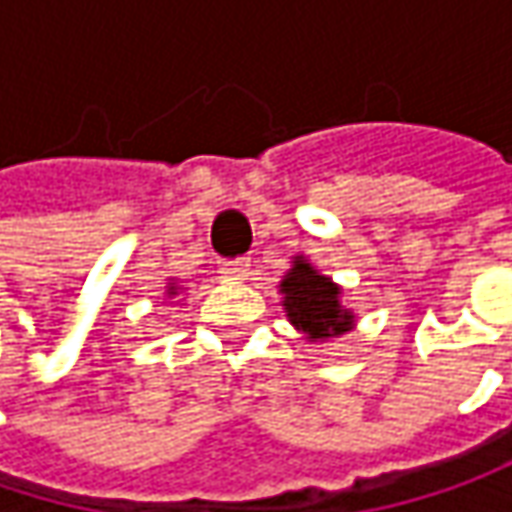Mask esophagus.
I'll return each mask as SVG.
<instances>
[{
  "label": "esophagus",
  "mask_w": 512,
  "mask_h": 512,
  "mask_svg": "<svg viewBox=\"0 0 512 512\" xmlns=\"http://www.w3.org/2000/svg\"><path fill=\"white\" fill-rule=\"evenodd\" d=\"M249 266H252V260H249V257H234V260H226V263H223L226 275H232V278L237 280L249 275Z\"/></svg>",
  "instance_id": "esophagus-1"
}]
</instances>
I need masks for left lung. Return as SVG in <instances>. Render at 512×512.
<instances>
[{
    "label": "left lung",
    "mask_w": 512,
    "mask_h": 512,
    "mask_svg": "<svg viewBox=\"0 0 512 512\" xmlns=\"http://www.w3.org/2000/svg\"><path fill=\"white\" fill-rule=\"evenodd\" d=\"M278 292L289 323L312 344L341 338L355 329V312L341 303L344 289L303 255L292 257V269L283 275Z\"/></svg>",
    "instance_id": "left-lung-1"
}]
</instances>
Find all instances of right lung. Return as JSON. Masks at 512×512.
I'll use <instances>...</instances> for the list:
<instances>
[{
  "mask_svg": "<svg viewBox=\"0 0 512 512\" xmlns=\"http://www.w3.org/2000/svg\"><path fill=\"white\" fill-rule=\"evenodd\" d=\"M180 289H183V286H177V280L168 278L166 292H163V298H177V295H180Z\"/></svg>",
  "mask_w": 512,
  "mask_h": 512,
  "instance_id": "right-lung-1",
  "label": "right lung"
}]
</instances>
